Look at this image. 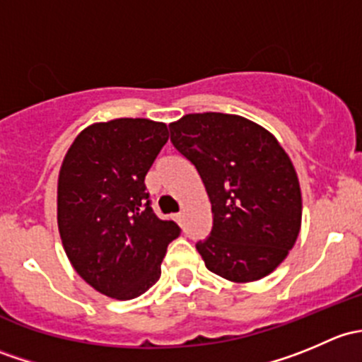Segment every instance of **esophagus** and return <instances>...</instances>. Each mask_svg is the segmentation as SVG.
<instances>
[{
	"label": "esophagus",
	"instance_id": "obj_1",
	"mask_svg": "<svg viewBox=\"0 0 362 362\" xmlns=\"http://www.w3.org/2000/svg\"><path fill=\"white\" fill-rule=\"evenodd\" d=\"M173 217H175V221L178 222V224H182V221H184V211H178V214H175Z\"/></svg>",
	"mask_w": 362,
	"mask_h": 362
}]
</instances>
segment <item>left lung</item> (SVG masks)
Instances as JSON below:
<instances>
[{
  "mask_svg": "<svg viewBox=\"0 0 362 362\" xmlns=\"http://www.w3.org/2000/svg\"><path fill=\"white\" fill-rule=\"evenodd\" d=\"M170 133L211 203L210 236L196 243L204 266L238 284L269 275L301 228V189L287 152L264 127L231 113H189Z\"/></svg>",
  "mask_w": 362,
  "mask_h": 362,
  "instance_id": "obj_1",
  "label": "left lung"
}]
</instances>
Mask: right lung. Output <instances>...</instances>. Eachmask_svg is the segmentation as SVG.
I'll return each mask as SVG.
<instances>
[{"label": "right lung", "instance_id": "1", "mask_svg": "<svg viewBox=\"0 0 362 362\" xmlns=\"http://www.w3.org/2000/svg\"><path fill=\"white\" fill-rule=\"evenodd\" d=\"M164 122L113 119L90 124L64 156L57 180V226L75 272L98 293L133 299L160 276L173 221H160L145 175L168 141Z\"/></svg>", "mask_w": 362, "mask_h": 362}]
</instances>
